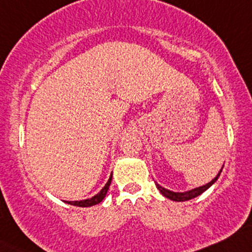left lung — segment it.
Listing matches in <instances>:
<instances>
[{"label": "left lung", "mask_w": 252, "mask_h": 252, "mask_svg": "<svg viewBox=\"0 0 252 252\" xmlns=\"http://www.w3.org/2000/svg\"><path fill=\"white\" fill-rule=\"evenodd\" d=\"M220 173H221V170H220V172L218 173V176L215 177L212 182H209L208 184L203 185V187H200V188H196V189L189 190V191H185V192H173V191H170V190L165 189V188L160 187L158 183H156V185H157L158 189H159V191L161 192L165 197L170 198V200H172V201H177V202H183V201H188V200H191V198H193V197H197L198 195H201V193L206 191L208 188L212 187V184H214L215 182H217V179L219 178Z\"/></svg>", "instance_id": "1"}]
</instances>
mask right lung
Segmentation results:
<instances>
[{
  "mask_svg": "<svg viewBox=\"0 0 252 252\" xmlns=\"http://www.w3.org/2000/svg\"><path fill=\"white\" fill-rule=\"evenodd\" d=\"M111 179H112V176H110L109 181H107V183L105 184L103 189L100 190V192L96 193V195L93 196L92 198H87V200H82V201H67V203L73 204V206H77V207H91V206H94V204H98L99 202H101V201L104 200L105 195H106L107 190H109L110 184H111Z\"/></svg>",
  "mask_w": 252,
  "mask_h": 252,
  "instance_id": "right-lung-1",
  "label": "right lung"
}]
</instances>
